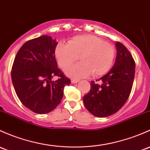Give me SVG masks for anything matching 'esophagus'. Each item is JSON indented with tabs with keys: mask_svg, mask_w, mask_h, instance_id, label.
Returning <instances> with one entry per match:
<instances>
[{
	"mask_svg": "<svg viewBox=\"0 0 150 150\" xmlns=\"http://www.w3.org/2000/svg\"><path fill=\"white\" fill-rule=\"evenodd\" d=\"M79 82V80H77V79H72L71 80V83H77Z\"/></svg>",
	"mask_w": 150,
	"mask_h": 150,
	"instance_id": "esophagus-1",
	"label": "esophagus"
}]
</instances>
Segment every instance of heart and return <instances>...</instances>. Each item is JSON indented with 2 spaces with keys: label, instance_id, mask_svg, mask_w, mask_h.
I'll return each instance as SVG.
<instances>
[{
  "label": "heart",
  "instance_id": "obj_1",
  "mask_svg": "<svg viewBox=\"0 0 150 150\" xmlns=\"http://www.w3.org/2000/svg\"><path fill=\"white\" fill-rule=\"evenodd\" d=\"M55 57L62 67L70 65L80 58L81 63L64 70L68 76L86 78L91 74L100 76L106 73L112 66L115 49L111 44L103 42L96 36L83 34L72 37L68 44H58L55 49Z\"/></svg>",
  "mask_w": 150,
  "mask_h": 150
}]
</instances>
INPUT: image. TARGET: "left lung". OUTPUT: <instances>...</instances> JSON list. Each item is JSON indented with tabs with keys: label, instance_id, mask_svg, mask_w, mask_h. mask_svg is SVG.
<instances>
[{
	"label": "left lung",
	"instance_id": "obj_1",
	"mask_svg": "<svg viewBox=\"0 0 150 150\" xmlns=\"http://www.w3.org/2000/svg\"><path fill=\"white\" fill-rule=\"evenodd\" d=\"M115 45L117 53L113 67L98 80L101 84L91 81V91L83 97L86 108L97 117L111 116L120 109L129 98L134 79L132 55L120 42Z\"/></svg>",
	"mask_w": 150,
	"mask_h": 150
}]
</instances>
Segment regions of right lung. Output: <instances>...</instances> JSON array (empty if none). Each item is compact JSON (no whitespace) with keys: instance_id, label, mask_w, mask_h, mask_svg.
Listing matches in <instances>:
<instances>
[{"instance_id":"obj_1","label":"right lung","mask_w":150,"mask_h":150,"mask_svg":"<svg viewBox=\"0 0 150 150\" xmlns=\"http://www.w3.org/2000/svg\"><path fill=\"white\" fill-rule=\"evenodd\" d=\"M57 45L47 35L28 41L19 49L12 66L11 79L17 96L26 108L39 114L54 110L60 103L64 86L70 84L57 67ZM54 76L59 79L52 81Z\"/></svg>"}]
</instances>
